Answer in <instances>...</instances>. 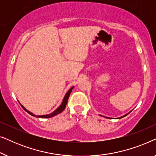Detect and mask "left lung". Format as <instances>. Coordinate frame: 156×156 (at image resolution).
Instances as JSON below:
<instances>
[{"mask_svg":"<svg viewBox=\"0 0 156 156\" xmlns=\"http://www.w3.org/2000/svg\"><path fill=\"white\" fill-rule=\"evenodd\" d=\"M132 112V110L131 111V112H129V113H127V114H125V115H123V116H121V117H119V118H116L117 119H121V118H123V117H125L126 116H127V115L128 114H129V113H131ZM99 116H101V115H99ZM104 117H105V118H106V119H111V118H109V117H106V116H104Z\"/></svg>","mask_w":156,"mask_h":156,"instance_id":"left-lung-1","label":"left lung"}]
</instances>
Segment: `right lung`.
I'll return each instance as SVG.
<instances>
[{
	"label": "right lung",
	"mask_w": 156,
	"mask_h": 156,
	"mask_svg": "<svg viewBox=\"0 0 156 156\" xmlns=\"http://www.w3.org/2000/svg\"><path fill=\"white\" fill-rule=\"evenodd\" d=\"M73 88H74V86L73 87H72L71 88H70L69 90H68L67 91V93L65 94V97H64V98H63V100H62V103H61V104L60 105H59L58 107H57L56 109H55L54 112H52V113H50V114H44V115H35V114H34L33 113H32V112H29L28 110H27L26 108H25L24 106H23L22 104H21L20 103V105H21V106H22V107L23 108V109H24L25 112H27V113H28L29 114H30V115H32V116H35V117H37V118H42V119H47V118H51V117H53V116H56V115H57V114H60L61 112H62L64 110H65V107H66V105H67V101H68V99H69V95H70V93H71V91H72V89H73Z\"/></svg>",
	"instance_id": "right-lung-1"
}]
</instances>
